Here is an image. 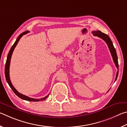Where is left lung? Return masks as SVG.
Here are the masks:
<instances>
[{
	"label": "left lung",
	"mask_w": 127,
	"mask_h": 127,
	"mask_svg": "<svg viewBox=\"0 0 127 127\" xmlns=\"http://www.w3.org/2000/svg\"><path fill=\"white\" fill-rule=\"evenodd\" d=\"M93 33V35H95V36H97L99 38H100L102 39H103L104 41H105L107 45L108 46V48H109L110 52L111 53V55H112V56L113 57V61H114L115 66H116L118 70L119 69V65H118V57L116 52V50L114 48V46H113V44L112 43V41H111V39L110 37L108 36L107 34H104V33H102L101 31H93L92 32ZM118 71L117 72L116 75V77H115V81L117 80V79L118 77ZM109 91V90H108Z\"/></svg>",
	"instance_id": "obj_1"
}]
</instances>
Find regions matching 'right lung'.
<instances>
[{
  "label": "right lung",
  "mask_w": 127,
  "mask_h": 127,
  "mask_svg": "<svg viewBox=\"0 0 127 127\" xmlns=\"http://www.w3.org/2000/svg\"><path fill=\"white\" fill-rule=\"evenodd\" d=\"M29 32L28 31H27L26 32H24L23 33H22L21 34H20L18 37L17 39H16V41L14 42V43L13 45L12 46V47H11L10 50L9 51V52L8 53V55L7 56V59H6V63H5V79H6V80L7 81L8 84H9V85L10 87V88L12 89V90L14 92V93H15V94H16L20 98L22 99H23V100H25L27 101H42L43 100H45L46 99H47L48 96V95H47L46 96L44 97H42V98L41 99H33V98H31V97H28L27 96H26V95H23L21 94V93H19L18 91L15 89V88L14 86H13L12 83H11V81L10 80V76H9V66H10V59H11V57H12V53L13 51H14V48L15 47H16L17 43H18L19 41L21 39V38L23 36V35L24 34H26L27 33H28Z\"/></svg>",
  "instance_id": "obj_1"
}]
</instances>
